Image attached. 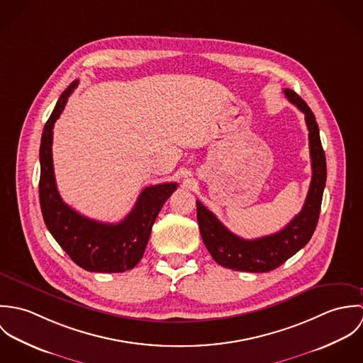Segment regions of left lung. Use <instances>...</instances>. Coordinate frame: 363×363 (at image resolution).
Listing matches in <instances>:
<instances>
[{"mask_svg":"<svg viewBox=\"0 0 363 363\" xmlns=\"http://www.w3.org/2000/svg\"><path fill=\"white\" fill-rule=\"evenodd\" d=\"M285 96L305 114L309 130L311 182L302 211L279 232L247 240L228 230L220 220L197 201V220L203 242L219 265L233 271L268 272L284 264L308 245L317 226L323 191L325 187V155L320 141L315 117L306 102L292 89H284Z\"/></svg>","mask_w":363,"mask_h":363,"instance_id":"1","label":"left lung"}]
</instances>
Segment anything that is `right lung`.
Listing matches in <instances>:
<instances>
[{
    "instance_id": "right-lung-1",
    "label": "right lung",
    "mask_w": 363,
    "mask_h": 363,
    "mask_svg": "<svg viewBox=\"0 0 363 363\" xmlns=\"http://www.w3.org/2000/svg\"><path fill=\"white\" fill-rule=\"evenodd\" d=\"M77 85L78 81H74L61 94L42 134L39 197L43 219L55 242L81 268L91 272H124L143 259L156 216L177 183L145 187L131 212L118 223L89 219L67 206L54 177L52 127Z\"/></svg>"
}]
</instances>
